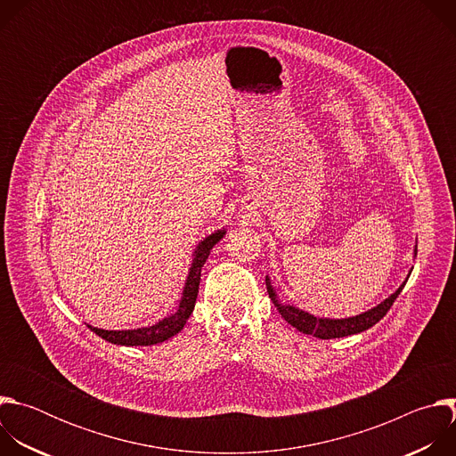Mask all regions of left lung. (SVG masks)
<instances>
[{"instance_id": "1", "label": "left lung", "mask_w": 456, "mask_h": 456, "mask_svg": "<svg viewBox=\"0 0 456 456\" xmlns=\"http://www.w3.org/2000/svg\"><path fill=\"white\" fill-rule=\"evenodd\" d=\"M417 252V250H415ZM267 292H269V297L271 301L274 303V306L278 308V312L285 317L287 322H290L294 329H297L299 332L306 334V336H314L317 339H336V338H346V336H354V334H359V332H364L368 329H371L375 322H379L386 312L392 308V305L395 303V299L399 297V294L403 292L406 281L392 294L387 299H384L380 305L373 306L371 310L364 312V314H359L355 317H346V319H327V317H315L305 310H299L296 306H290V305H283L273 285H271V280L267 276Z\"/></svg>"}]
</instances>
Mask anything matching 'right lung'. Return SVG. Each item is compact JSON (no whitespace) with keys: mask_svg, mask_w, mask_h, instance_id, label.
<instances>
[{"mask_svg":"<svg viewBox=\"0 0 456 456\" xmlns=\"http://www.w3.org/2000/svg\"><path fill=\"white\" fill-rule=\"evenodd\" d=\"M224 234H225V231L213 232L204 241H200L197 250H194V257H192V264H191V269L187 274L183 294H182L178 310L173 315L164 317L162 321L153 324V327L137 329V330H102V329H94V327H90V324H88V329L92 332H95L99 338L106 339L108 343L122 345V346H150V345L164 343L169 338L176 336L183 329L185 321L189 319V315L194 308V303H197L200 274H202V267L206 264V259L209 257L211 248L224 238Z\"/></svg>","mask_w":456,"mask_h":456,"instance_id":"right-lung-1","label":"right lung"}]
</instances>
